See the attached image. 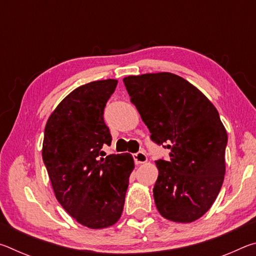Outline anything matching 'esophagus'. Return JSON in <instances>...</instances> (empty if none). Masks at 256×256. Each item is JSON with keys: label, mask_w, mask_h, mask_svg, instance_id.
<instances>
[{"label": "esophagus", "mask_w": 256, "mask_h": 256, "mask_svg": "<svg viewBox=\"0 0 256 256\" xmlns=\"http://www.w3.org/2000/svg\"><path fill=\"white\" fill-rule=\"evenodd\" d=\"M134 158V162L136 164H141L148 162V158H146V154L144 152V151H138V152L133 154Z\"/></svg>", "instance_id": "esophagus-1"}]
</instances>
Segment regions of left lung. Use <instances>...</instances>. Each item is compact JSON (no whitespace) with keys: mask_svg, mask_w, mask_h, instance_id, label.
<instances>
[{"mask_svg":"<svg viewBox=\"0 0 256 256\" xmlns=\"http://www.w3.org/2000/svg\"><path fill=\"white\" fill-rule=\"evenodd\" d=\"M151 140L170 150L156 162V206L164 218L192 222L214 204L224 183L227 132L212 102L170 72L123 79Z\"/></svg>","mask_w":256,"mask_h":256,"instance_id":"left-lung-1","label":"left lung"}]
</instances>
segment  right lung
Masks as SVG:
<instances>
[{"mask_svg":"<svg viewBox=\"0 0 256 256\" xmlns=\"http://www.w3.org/2000/svg\"><path fill=\"white\" fill-rule=\"evenodd\" d=\"M118 80L92 81L78 86L47 120L42 160L55 196L82 226L100 229L118 222L128 177L134 170L130 154L104 158L112 136L104 110Z\"/></svg>","mask_w":256,"mask_h":256,"instance_id":"obj_1","label":"right lung"}]
</instances>
